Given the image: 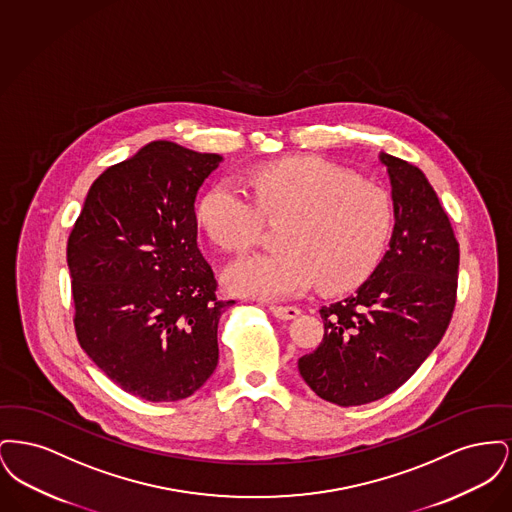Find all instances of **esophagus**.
I'll use <instances>...</instances> for the list:
<instances>
[{"label": "esophagus", "instance_id": "1", "mask_svg": "<svg viewBox=\"0 0 512 512\" xmlns=\"http://www.w3.org/2000/svg\"><path fill=\"white\" fill-rule=\"evenodd\" d=\"M270 313H272L274 317L280 318V320H292V318L297 317L301 311H299L297 307H293V305H272V307H270Z\"/></svg>", "mask_w": 512, "mask_h": 512}]
</instances>
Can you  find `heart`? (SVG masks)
I'll return each mask as SVG.
<instances>
[{
    "label": "heart",
    "instance_id": "heart-1",
    "mask_svg": "<svg viewBox=\"0 0 512 512\" xmlns=\"http://www.w3.org/2000/svg\"><path fill=\"white\" fill-rule=\"evenodd\" d=\"M251 199L232 182L209 188L195 220L226 253L259 240L263 219L286 220L282 251L255 253L224 270V286L257 299H284L317 282L351 290L378 267L393 226L390 194L338 165L301 157L249 172Z\"/></svg>",
    "mask_w": 512,
    "mask_h": 512
}]
</instances>
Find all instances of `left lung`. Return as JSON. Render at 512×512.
<instances>
[{
  "label": "left lung",
  "instance_id": "left-lung-1",
  "mask_svg": "<svg viewBox=\"0 0 512 512\" xmlns=\"http://www.w3.org/2000/svg\"><path fill=\"white\" fill-rule=\"evenodd\" d=\"M395 226L390 249L359 290L320 309L324 338L299 359L318 397L365 405L403 386L443 338L457 301L459 242L428 178L380 153Z\"/></svg>",
  "mask_w": 512,
  "mask_h": 512
}]
</instances>
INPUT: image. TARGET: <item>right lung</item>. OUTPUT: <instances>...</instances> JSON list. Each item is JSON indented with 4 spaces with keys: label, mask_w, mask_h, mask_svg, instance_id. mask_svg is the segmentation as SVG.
I'll return each instance as SVG.
<instances>
[{
    "label": "right lung",
    "mask_w": 512,
    "mask_h": 512,
    "mask_svg": "<svg viewBox=\"0 0 512 512\" xmlns=\"http://www.w3.org/2000/svg\"><path fill=\"white\" fill-rule=\"evenodd\" d=\"M217 153L151 142L99 174L67 244L80 347L122 390L186 399L219 363L217 280L194 201Z\"/></svg>",
    "instance_id": "1"
}]
</instances>
